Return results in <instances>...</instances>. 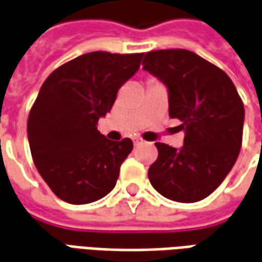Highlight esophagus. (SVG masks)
<instances>
[{
    "mask_svg": "<svg viewBox=\"0 0 262 262\" xmlns=\"http://www.w3.org/2000/svg\"><path fill=\"white\" fill-rule=\"evenodd\" d=\"M140 144H143L142 139H135V146H140Z\"/></svg>",
    "mask_w": 262,
    "mask_h": 262,
    "instance_id": "obj_1",
    "label": "esophagus"
}]
</instances>
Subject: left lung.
<instances>
[{
	"label": "left lung",
	"mask_w": 262,
	"mask_h": 262,
	"mask_svg": "<svg viewBox=\"0 0 262 262\" xmlns=\"http://www.w3.org/2000/svg\"><path fill=\"white\" fill-rule=\"evenodd\" d=\"M143 69L168 88V114L184 130L180 150L156 143L148 168L154 189L171 201H202L223 182L243 142L244 105L230 77L185 49L147 52Z\"/></svg>",
	"instance_id": "1"
}]
</instances>
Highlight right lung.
I'll use <instances>...</instances> for the list:
<instances>
[{"instance_id": "obj_1", "label": "right lung", "mask_w": 262, "mask_h": 262, "mask_svg": "<svg viewBox=\"0 0 262 262\" xmlns=\"http://www.w3.org/2000/svg\"><path fill=\"white\" fill-rule=\"evenodd\" d=\"M142 57L91 52L57 67L43 82L28 118V140L39 174L61 201L95 202L116 185L133 142L108 140L97 125Z\"/></svg>"}]
</instances>
